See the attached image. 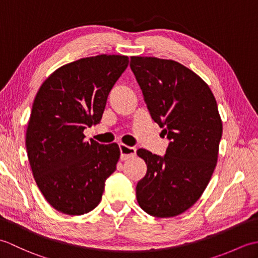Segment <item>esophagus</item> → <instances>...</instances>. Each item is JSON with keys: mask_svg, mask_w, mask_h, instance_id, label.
<instances>
[{"mask_svg": "<svg viewBox=\"0 0 258 258\" xmlns=\"http://www.w3.org/2000/svg\"><path fill=\"white\" fill-rule=\"evenodd\" d=\"M119 151H120V160L125 161L128 158L135 156L136 149L135 147H131L125 144H119Z\"/></svg>", "mask_w": 258, "mask_h": 258, "instance_id": "obj_1", "label": "esophagus"}]
</instances>
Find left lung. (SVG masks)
<instances>
[{"label":"left lung","mask_w":258,"mask_h":258,"mask_svg":"<svg viewBox=\"0 0 258 258\" xmlns=\"http://www.w3.org/2000/svg\"><path fill=\"white\" fill-rule=\"evenodd\" d=\"M130 67L152 118L171 141L163 157L138 150L147 172L136 199L152 216H177L202 196L216 167L223 133L217 103L199 75L173 59L132 56Z\"/></svg>","instance_id":"left-lung-1"}]
</instances>
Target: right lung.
Instances as JSON below:
<instances>
[{
	"label": "right lung",
	"instance_id": "right-lung-1",
	"mask_svg": "<svg viewBox=\"0 0 258 258\" xmlns=\"http://www.w3.org/2000/svg\"><path fill=\"white\" fill-rule=\"evenodd\" d=\"M128 65L125 55L84 57L65 64L37 91L25 145L35 182L48 204L83 215L100 204L106 178L116 169V143L86 142L100 123L108 93Z\"/></svg>",
	"mask_w": 258,
	"mask_h": 258
}]
</instances>
